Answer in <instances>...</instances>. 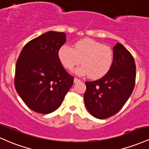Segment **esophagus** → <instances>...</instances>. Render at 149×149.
Here are the masks:
<instances>
[{
    "label": "esophagus",
    "mask_w": 149,
    "mask_h": 149,
    "mask_svg": "<svg viewBox=\"0 0 149 149\" xmlns=\"http://www.w3.org/2000/svg\"><path fill=\"white\" fill-rule=\"evenodd\" d=\"M80 81H81V80L79 79H77V78H76V77H75L74 79V83H78V82H80Z\"/></svg>",
    "instance_id": "34e87169"
}]
</instances>
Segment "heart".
<instances>
[{
  "label": "heart",
  "mask_w": 149,
  "mask_h": 149,
  "mask_svg": "<svg viewBox=\"0 0 149 149\" xmlns=\"http://www.w3.org/2000/svg\"><path fill=\"white\" fill-rule=\"evenodd\" d=\"M58 57L62 65L68 70L75 65H82L75 70L80 76L89 75L93 79L105 76L111 70L114 61V53L109 46L92 39L77 41L73 48L64 45L59 49Z\"/></svg>",
  "instance_id": "heart-1"
}]
</instances>
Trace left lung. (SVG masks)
<instances>
[{
    "label": "left lung",
    "instance_id": "left-lung-1",
    "mask_svg": "<svg viewBox=\"0 0 149 149\" xmlns=\"http://www.w3.org/2000/svg\"><path fill=\"white\" fill-rule=\"evenodd\" d=\"M114 61L111 70L101 79L86 81L84 95L88 111L98 119L116 114L132 93L136 79L133 56L121 43L113 47Z\"/></svg>",
    "mask_w": 149,
    "mask_h": 149
}]
</instances>
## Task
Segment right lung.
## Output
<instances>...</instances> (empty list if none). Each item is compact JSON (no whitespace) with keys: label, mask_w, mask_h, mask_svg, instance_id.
Returning a JSON list of instances; mask_svg holds the SVG:
<instances>
[{"label":"right lung","mask_w":149,"mask_h":149,"mask_svg":"<svg viewBox=\"0 0 149 149\" xmlns=\"http://www.w3.org/2000/svg\"><path fill=\"white\" fill-rule=\"evenodd\" d=\"M63 32L50 31L24 46L16 63L15 87L30 109L48 114L56 111L72 86L58 51L65 43Z\"/></svg>","instance_id":"1"}]
</instances>
